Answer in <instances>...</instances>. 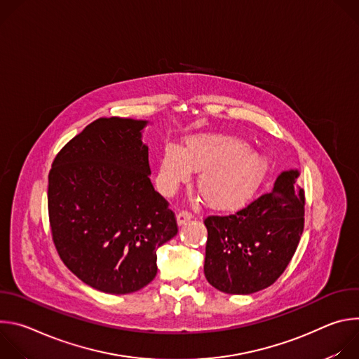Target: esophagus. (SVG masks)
<instances>
[{
    "label": "esophagus",
    "mask_w": 359,
    "mask_h": 359,
    "mask_svg": "<svg viewBox=\"0 0 359 359\" xmlns=\"http://www.w3.org/2000/svg\"><path fill=\"white\" fill-rule=\"evenodd\" d=\"M191 217H193L191 213L182 210V212H177V215H176V222H177L179 226H182V224H184L186 222H189Z\"/></svg>",
    "instance_id": "obj_1"
}]
</instances>
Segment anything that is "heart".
I'll use <instances>...</instances> for the list:
<instances>
[{"instance_id": "heart-1", "label": "heart", "mask_w": 359, "mask_h": 359, "mask_svg": "<svg viewBox=\"0 0 359 359\" xmlns=\"http://www.w3.org/2000/svg\"><path fill=\"white\" fill-rule=\"evenodd\" d=\"M197 172V190L203 201L216 210L237 209L262 184L267 158L237 136L196 133L183 139L182 147L166 144L156 165V187L173 196L179 186Z\"/></svg>"}]
</instances>
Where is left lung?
<instances>
[{"instance_id": "8db88e82", "label": "left lung", "mask_w": 359, "mask_h": 359, "mask_svg": "<svg viewBox=\"0 0 359 359\" xmlns=\"http://www.w3.org/2000/svg\"><path fill=\"white\" fill-rule=\"evenodd\" d=\"M298 169L278 175L273 189L230 216H210L204 276L226 294H252L287 269L304 229Z\"/></svg>"}]
</instances>
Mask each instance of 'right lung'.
Masks as SVG:
<instances>
[{
    "label": "right lung",
    "instance_id": "add662e5",
    "mask_svg": "<svg viewBox=\"0 0 359 359\" xmlns=\"http://www.w3.org/2000/svg\"><path fill=\"white\" fill-rule=\"evenodd\" d=\"M147 121L100 118L58 153L48 176L50 231L60 257L85 284L129 294L158 273L156 250L177 234L150 182Z\"/></svg>",
    "mask_w": 359,
    "mask_h": 359
}]
</instances>
